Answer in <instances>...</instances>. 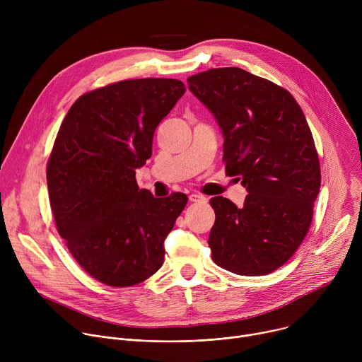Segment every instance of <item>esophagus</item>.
Listing matches in <instances>:
<instances>
[{
	"mask_svg": "<svg viewBox=\"0 0 362 362\" xmlns=\"http://www.w3.org/2000/svg\"><path fill=\"white\" fill-rule=\"evenodd\" d=\"M189 200H190V202H196V203H206V202H208V199H206V197L202 196V194H197V193H192V194L189 196Z\"/></svg>",
	"mask_w": 362,
	"mask_h": 362,
	"instance_id": "obj_1",
	"label": "esophagus"
}]
</instances>
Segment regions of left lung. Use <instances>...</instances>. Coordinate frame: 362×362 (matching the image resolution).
<instances>
[{
  "label": "left lung",
  "mask_w": 362,
  "mask_h": 362,
  "mask_svg": "<svg viewBox=\"0 0 362 362\" xmlns=\"http://www.w3.org/2000/svg\"><path fill=\"white\" fill-rule=\"evenodd\" d=\"M187 84L222 129L226 175L239 176L249 193L242 208L211 199L212 259L238 275L271 274L313 223L321 168L311 129L288 90L242 69H211Z\"/></svg>",
  "instance_id": "1"
}]
</instances>
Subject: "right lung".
<instances>
[{"label": "right lung", "mask_w": 362, "mask_h": 362, "mask_svg": "<svg viewBox=\"0 0 362 362\" xmlns=\"http://www.w3.org/2000/svg\"><path fill=\"white\" fill-rule=\"evenodd\" d=\"M185 91L175 78L112 83L80 95L60 126L47 163L51 211L77 264L101 284L133 286L163 265L187 196L153 197L136 169Z\"/></svg>", "instance_id": "right-lung-1"}]
</instances>
